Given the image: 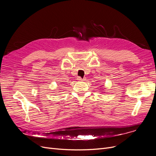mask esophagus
I'll use <instances>...</instances> for the list:
<instances>
[{
  "label": "esophagus",
  "instance_id": "esophagus-1",
  "mask_svg": "<svg viewBox=\"0 0 156 156\" xmlns=\"http://www.w3.org/2000/svg\"><path fill=\"white\" fill-rule=\"evenodd\" d=\"M77 80H79V81H83V79H82L81 77H77Z\"/></svg>",
  "mask_w": 156,
  "mask_h": 156
}]
</instances>
